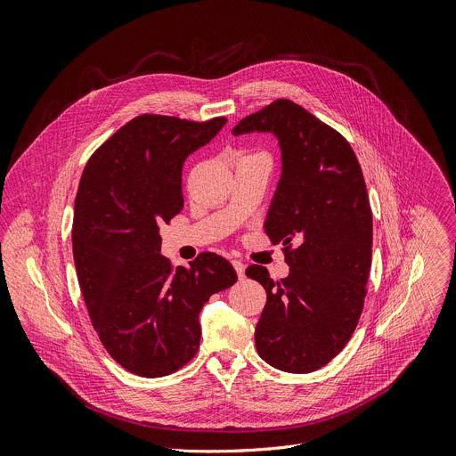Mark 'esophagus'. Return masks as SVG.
Instances as JSON below:
<instances>
[{
    "label": "esophagus",
    "mask_w": 456,
    "mask_h": 456,
    "mask_svg": "<svg viewBox=\"0 0 456 456\" xmlns=\"http://www.w3.org/2000/svg\"><path fill=\"white\" fill-rule=\"evenodd\" d=\"M232 264H233V267H235V271H237V277H239V279H244V271H246V265H244L240 260H233Z\"/></svg>",
    "instance_id": "1"
}]
</instances>
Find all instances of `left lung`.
Masks as SVG:
<instances>
[{
	"instance_id": "8db88e82",
	"label": "left lung",
	"mask_w": 456,
	"mask_h": 456,
	"mask_svg": "<svg viewBox=\"0 0 456 456\" xmlns=\"http://www.w3.org/2000/svg\"><path fill=\"white\" fill-rule=\"evenodd\" d=\"M255 131L279 138L282 175L264 228L289 264L277 282L264 265L246 269L267 295L255 345L271 367L309 374L343 350L365 304L372 265L367 185L348 142L288 99L242 118L232 133Z\"/></svg>"
}]
</instances>
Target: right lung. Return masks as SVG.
Listing matches in <instances>:
<instances>
[{
    "label": "right lung",
    "mask_w": 456,
    "mask_h": 456,
    "mask_svg": "<svg viewBox=\"0 0 456 456\" xmlns=\"http://www.w3.org/2000/svg\"><path fill=\"white\" fill-rule=\"evenodd\" d=\"M224 124L140 115L84 167L71 228L78 286L104 348L136 376L185 367L200 348L203 305L237 282L221 255L172 267L159 253V224L183 210L185 159Z\"/></svg>",
    "instance_id": "1"
}]
</instances>
